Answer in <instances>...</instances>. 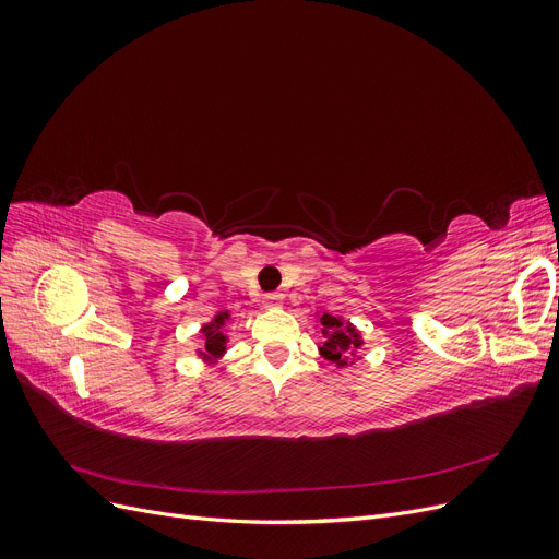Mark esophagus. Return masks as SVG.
I'll list each match as a JSON object with an SVG mask.
<instances>
[{"label": "esophagus", "instance_id": "1", "mask_svg": "<svg viewBox=\"0 0 559 559\" xmlns=\"http://www.w3.org/2000/svg\"><path fill=\"white\" fill-rule=\"evenodd\" d=\"M263 306L265 308H280L282 306V296L280 294H265L263 296Z\"/></svg>", "mask_w": 559, "mask_h": 559}]
</instances>
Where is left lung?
<instances>
[{"label": "left lung", "instance_id": "1", "mask_svg": "<svg viewBox=\"0 0 559 559\" xmlns=\"http://www.w3.org/2000/svg\"><path fill=\"white\" fill-rule=\"evenodd\" d=\"M317 321L321 324V335H324V343L319 345L321 357L331 361L335 368H347L361 359L359 349L364 347V337L352 321L331 312H317Z\"/></svg>", "mask_w": 559, "mask_h": 559}]
</instances>
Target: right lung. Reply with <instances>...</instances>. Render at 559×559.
<instances>
[{
	"instance_id": "obj_1",
	"label": "right lung",
	"mask_w": 559,
	"mask_h": 559,
	"mask_svg": "<svg viewBox=\"0 0 559 559\" xmlns=\"http://www.w3.org/2000/svg\"><path fill=\"white\" fill-rule=\"evenodd\" d=\"M230 321V310H218L207 324L200 326V333H202V341H205V347L202 349H195V357L207 364V366H216L218 361H222L226 357L228 352V341L230 337L226 335V324Z\"/></svg>"
}]
</instances>
